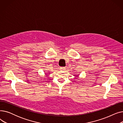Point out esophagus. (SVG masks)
I'll return each mask as SVG.
<instances>
[{
  "mask_svg": "<svg viewBox=\"0 0 123 123\" xmlns=\"http://www.w3.org/2000/svg\"><path fill=\"white\" fill-rule=\"evenodd\" d=\"M60 69H61V70H64L65 69V68L62 67H60Z\"/></svg>",
  "mask_w": 123,
  "mask_h": 123,
  "instance_id": "esophagus-1",
  "label": "esophagus"
}]
</instances>
